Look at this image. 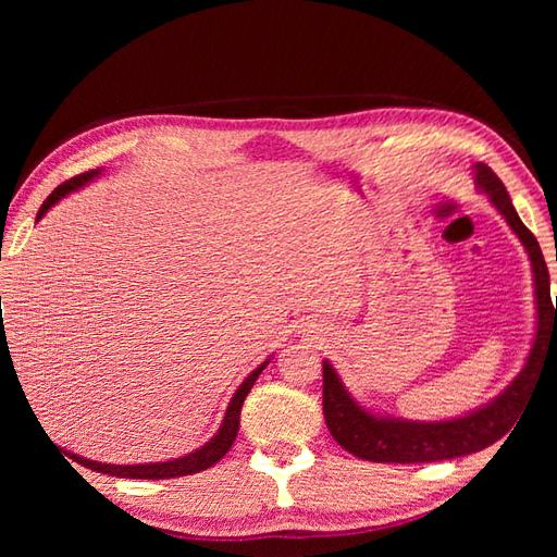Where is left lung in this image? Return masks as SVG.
<instances>
[{"label": "left lung", "mask_w": 557, "mask_h": 557, "mask_svg": "<svg viewBox=\"0 0 557 557\" xmlns=\"http://www.w3.org/2000/svg\"><path fill=\"white\" fill-rule=\"evenodd\" d=\"M476 186L486 191L491 203L498 208L505 222L524 244L536 285V337L529 351L522 373L503 389V395L486 407L453 421H405L385 419L359 407L337 377L330 361H323V413L327 431L354 457L369 461H395V465H419V461H441L465 457L493 445L512 429L519 413L527 407V397L536 385L543 361L548 354H557V301L550 299L548 265L543 260L536 236L531 234L488 164H474Z\"/></svg>", "instance_id": "1"}]
</instances>
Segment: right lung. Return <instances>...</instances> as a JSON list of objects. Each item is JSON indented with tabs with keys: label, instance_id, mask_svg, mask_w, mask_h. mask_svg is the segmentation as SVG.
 Returning a JSON list of instances; mask_svg holds the SVG:
<instances>
[{
	"label": "right lung",
	"instance_id": "add662e5",
	"mask_svg": "<svg viewBox=\"0 0 557 557\" xmlns=\"http://www.w3.org/2000/svg\"><path fill=\"white\" fill-rule=\"evenodd\" d=\"M100 170H90V172H83L78 176H74V180H66L64 184H59L54 191L45 198V203L40 206L38 210V220H42V215L47 210H50L57 200H62L64 196H69L71 191H76V188H81L86 182H90L92 176H98ZM0 304H2V297H0ZM4 335L7 330L2 325L0 330V351L4 347ZM270 361H263L258 366V369L246 377V381L239 385V389H236L227 411H224V419H222V425L220 431L215 433V437H210V441L196 449V453L186 455V457H180V459H168V461H156V465H102V461H92V459H86V457H78V455H71L74 457V461H78V465H83L86 469H92V471H100V474H110V476H120V479H174V476H188V474H198V471H203L212 465H218V461L227 455V449L232 447V443L236 441V433H239V421H242V405L246 395L251 393L253 383L258 381V375L263 373V369Z\"/></svg>",
	"mask_w": 557,
	"mask_h": 557
}]
</instances>
